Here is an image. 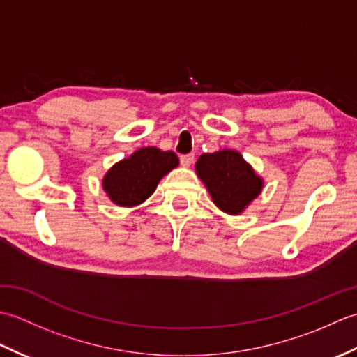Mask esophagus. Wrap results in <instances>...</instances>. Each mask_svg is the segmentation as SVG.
Returning a JSON list of instances; mask_svg holds the SVG:
<instances>
[{"label":"esophagus","instance_id":"34e87169","mask_svg":"<svg viewBox=\"0 0 357 357\" xmlns=\"http://www.w3.org/2000/svg\"><path fill=\"white\" fill-rule=\"evenodd\" d=\"M181 164H183L184 167H190L195 161V155L193 153H187V155H181Z\"/></svg>","mask_w":357,"mask_h":357}]
</instances>
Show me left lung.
<instances>
[{
  "mask_svg": "<svg viewBox=\"0 0 357 357\" xmlns=\"http://www.w3.org/2000/svg\"><path fill=\"white\" fill-rule=\"evenodd\" d=\"M196 173L216 206L230 215H239L261 193L264 185L262 179L234 150L201 155L196 162Z\"/></svg>",
  "mask_w": 357,
  "mask_h": 357,
  "instance_id": "obj_1",
  "label": "left lung"
}]
</instances>
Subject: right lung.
<instances>
[{"label": "right lung", "mask_w": 357, "mask_h": 357, "mask_svg": "<svg viewBox=\"0 0 357 357\" xmlns=\"http://www.w3.org/2000/svg\"><path fill=\"white\" fill-rule=\"evenodd\" d=\"M179 164L173 151L144 147L119 161L104 176L102 185L109 198L123 207L138 206L155 192L164 174Z\"/></svg>", "instance_id": "1"}]
</instances>
